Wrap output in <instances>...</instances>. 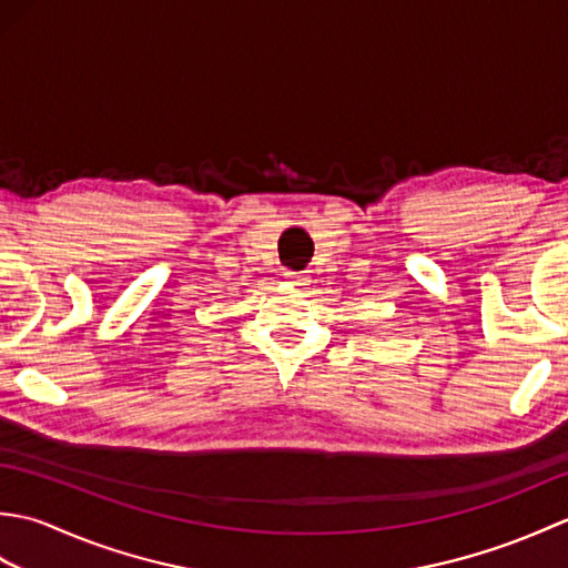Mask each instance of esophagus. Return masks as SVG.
Segmentation results:
<instances>
[{"instance_id": "obj_1", "label": "esophagus", "mask_w": 568, "mask_h": 568, "mask_svg": "<svg viewBox=\"0 0 568 568\" xmlns=\"http://www.w3.org/2000/svg\"><path fill=\"white\" fill-rule=\"evenodd\" d=\"M287 281H291L293 285H307V275L305 273H295V271H287Z\"/></svg>"}]
</instances>
